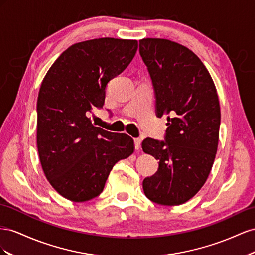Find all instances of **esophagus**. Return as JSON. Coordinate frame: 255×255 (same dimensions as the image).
Wrapping results in <instances>:
<instances>
[{
    "label": "esophagus",
    "mask_w": 255,
    "mask_h": 255,
    "mask_svg": "<svg viewBox=\"0 0 255 255\" xmlns=\"http://www.w3.org/2000/svg\"><path fill=\"white\" fill-rule=\"evenodd\" d=\"M141 143H142V139H140V137H135V139H134V146H135L136 150H139L141 148Z\"/></svg>",
    "instance_id": "obj_1"
}]
</instances>
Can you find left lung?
<instances>
[{
    "label": "left lung",
    "instance_id": "obj_1",
    "mask_svg": "<svg viewBox=\"0 0 255 255\" xmlns=\"http://www.w3.org/2000/svg\"><path fill=\"white\" fill-rule=\"evenodd\" d=\"M140 54L156 94L159 118L168 116L165 142L147 137L143 151L159 169L143 180L147 198L180 205L200 191L213 168L219 142L220 105L213 78L190 49L163 38L140 40Z\"/></svg>",
    "mask_w": 255,
    "mask_h": 255
}]
</instances>
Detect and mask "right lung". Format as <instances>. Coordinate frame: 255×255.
Listing matches in <instances>:
<instances>
[{
	"mask_svg": "<svg viewBox=\"0 0 255 255\" xmlns=\"http://www.w3.org/2000/svg\"><path fill=\"white\" fill-rule=\"evenodd\" d=\"M137 40L77 42L57 57L37 99V148L43 173L72 202L96 198L113 165L134 151L131 136L94 126L90 114L105 104L106 86L132 61Z\"/></svg>",
	"mask_w": 255,
	"mask_h": 255,
	"instance_id": "right-lung-1",
	"label": "right lung"
}]
</instances>
